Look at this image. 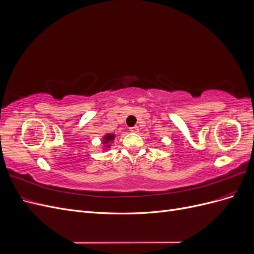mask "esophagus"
<instances>
[{
	"instance_id": "1",
	"label": "esophagus",
	"mask_w": 254,
	"mask_h": 254,
	"mask_svg": "<svg viewBox=\"0 0 254 254\" xmlns=\"http://www.w3.org/2000/svg\"><path fill=\"white\" fill-rule=\"evenodd\" d=\"M129 130H130V132H132V133H137V132H139V127H137V126H134V127L129 128Z\"/></svg>"
}]
</instances>
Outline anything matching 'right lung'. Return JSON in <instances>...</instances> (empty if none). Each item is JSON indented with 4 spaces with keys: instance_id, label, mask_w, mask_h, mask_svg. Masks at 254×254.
I'll return each mask as SVG.
<instances>
[{
    "instance_id": "obj_1",
    "label": "right lung",
    "mask_w": 254,
    "mask_h": 254,
    "mask_svg": "<svg viewBox=\"0 0 254 254\" xmlns=\"http://www.w3.org/2000/svg\"><path fill=\"white\" fill-rule=\"evenodd\" d=\"M115 135L113 133H108L104 135V139H103V144L106 146V147H110V143H112V141L114 140Z\"/></svg>"
}]
</instances>
